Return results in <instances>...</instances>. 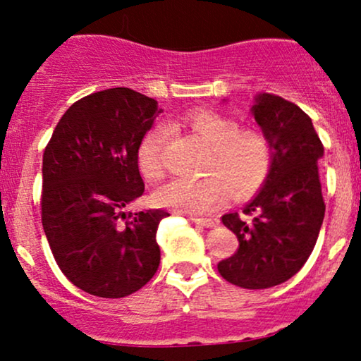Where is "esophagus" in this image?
<instances>
[{"instance_id":"1","label":"esophagus","mask_w":361,"mask_h":361,"mask_svg":"<svg viewBox=\"0 0 361 361\" xmlns=\"http://www.w3.org/2000/svg\"><path fill=\"white\" fill-rule=\"evenodd\" d=\"M190 221H193L195 224H200V226H205V227H215L219 224L217 219H204V217H190Z\"/></svg>"}]
</instances>
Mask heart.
I'll use <instances>...</instances> for the list:
<instances>
[{
	"mask_svg": "<svg viewBox=\"0 0 361 361\" xmlns=\"http://www.w3.org/2000/svg\"><path fill=\"white\" fill-rule=\"evenodd\" d=\"M181 123L209 147L200 168L204 178H175L157 190V204L190 215L209 214L226 204L227 193L241 200L258 192L268 180L273 147L264 132L244 128L238 120L210 110L188 111ZM168 139V127L154 126L139 140L135 163L147 181H159L164 175Z\"/></svg>",
	"mask_w": 361,
	"mask_h": 361,
	"instance_id": "b5f03b06",
	"label": "heart"
}]
</instances>
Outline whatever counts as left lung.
<instances>
[{
	"label": "left lung",
	"mask_w": 361,
	"mask_h": 361,
	"mask_svg": "<svg viewBox=\"0 0 361 361\" xmlns=\"http://www.w3.org/2000/svg\"><path fill=\"white\" fill-rule=\"evenodd\" d=\"M252 115L271 142V173L243 215H222L239 250L217 268L229 283L256 290L283 283L304 267L326 205L317 166L324 146L309 115L271 93L256 98Z\"/></svg>",
	"instance_id": "1"
}]
</instances>
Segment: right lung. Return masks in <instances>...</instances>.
Wrapping results in <instances>:
<instances>
[{
  "label": "right lung",
  "instance_id": "1",
  "mask_svg": "<svg viewBox=\"0 0 361 361\" xmlns=\"http://www.w3.org/2000/svg\"><path fill=\"white\" fill-rule=\"evenodd\" d=\"M156 111L157 102L134 90L97 91L66 110L45 146V238L61 271L91 295H130L159 267L156 233L169 214L123 212L144 193L135 149Z\"/></svg>",
  "mask_w": 361,
  "mask_h": 361
}]
</instances>
